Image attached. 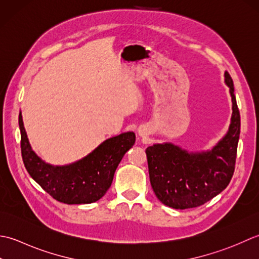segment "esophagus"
<instances>
[{"mask_svg": "<svg viewBox=\"0 0 259 259\" xmlns=\"http://www.w3.org/2000/svg\"><path fill=\"white\" fill-rule=\"evenodd\" d=\"M139 133H140V135H141V136H142V135H143V133H142V132H141V131L139 132Z\"/></svg>", "mask_w": 259, "mask_h": 259, "instance_id": "esophagus-1", "label": "esophagus"}]
</instances>
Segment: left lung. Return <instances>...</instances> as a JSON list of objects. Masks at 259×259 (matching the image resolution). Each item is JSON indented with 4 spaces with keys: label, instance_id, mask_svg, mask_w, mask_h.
Instances as JSON below:
<instances>
[{
    "label": "left lung",
    "instance_id": "1",
    "mask_svg": "<svg viewBox=\"0 0 259 259\" xmlns=\"http://www.w3.org/2000/svg\"><path fill=\"white\" fill-rule=\"evenodd\" d=\"M225 83L233 103L228 132L212 149L190 152L164 142L146 149L150 181L160 201L174 209L196 208L225 190L235 171L240 134V115L234 82L225 71Z\"/></svg>",
    "mask_w": 259,
    "mask_h": 259
}]
</instances>
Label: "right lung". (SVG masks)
<instances>
[{
	"instance_id": "right-lung-1",
	"label": "right lung",
	"mask_w": 259,
	"mask_h": 259,
	"mask_svg": "<svg viewBox=\"0 0 259 259\" xmlns=\"http://www.w3.org/2000/svg\"><path fill=\"white\" fill-rule=\"evenodd\" d=\"M19 126L26 171L52 198L67 204L98 201L112 186L114 173L125 153L135 143L134 132H126L105 140L80 160L66 165H54L32 150L21 112Z\"/></svg>"
}]
</instances>
